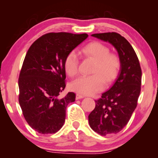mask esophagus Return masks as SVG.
<instances>
[{
    "instance_id": "34e87169",
    "label": "esophagus",
    "mask_w": 158,
    "mask_h": 158,
    "mask_svg": "<svg viewBox=\"0 0 158 158\" xmlns=\"http://www.w3.org/2000/svg\"><path fill=\"white\" fill-rule=\"evenodd\" d=\"M85 96L83 95H81V94H77V95H76V99H82V98H84Z\"/></svg>"
}]
</instances>
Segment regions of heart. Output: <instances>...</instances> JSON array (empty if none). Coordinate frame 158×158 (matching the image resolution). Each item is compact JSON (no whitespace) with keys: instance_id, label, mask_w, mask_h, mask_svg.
Instances as JSON below:
<instances>
[{"instance_id":"obj_1","label":"heart","mask_w":158,"mask_h":158,"mask_svg":"<svg viewBox=\"0 0 158 158\" xmlns=\"http://www.w3.org/2000/svg\"><path fill=\"white\" fill-rule=\"evenodd\" d=\"M83 56L95 61L92 73L89 77H80L70 84V90L77 93L92 95L100 91L107 83L111 82L119 68V60L115 54L110 53L109 48L99 42H92L81 51ZM64 70L69 77H73L79 71V59L77 52L71 51L64 60Z\"/></svg>"}]
</instances>
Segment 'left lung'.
Segmentation results:
<instances>
[{
  "instance_id": "left-lung-1",
  "label": "left lung",
  "mask_w": 158,
  "mask_h": 158,
  "mask_svg": "<svg viewBox=\"0 0 158 158\" xmlns=\"http://www.w3.org/2000/svg\"><path fill=\"white\" fill-rule=\"evenodd\" d=\"M110 43L118 52L120 68L110 89L96 100L88 116L90 128L99 135L118 133L126 126L135 110L140 94L142 71L137 54L130 43L117 32L91 35Z\"/></svg>"
}]
</instances>
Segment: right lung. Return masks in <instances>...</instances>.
<instances>
[{"mask_svg":"<svg viewBox=\"0 0 158 158\" xmlns=\"http://www.w3.org/2000/svg\"><path fill=\"white\" fill-rule=\"evenodd\" d=\"M88 35L50 32L34 41L23 60L19 79V104L32 128L42 135L54 134L63 126L66 108L76 95L65 88L64 60Z\"/></svg>","mask_w":158,"mask_h":158,"instance_id":"add662e5","label":"right lung"}]
</instances>
